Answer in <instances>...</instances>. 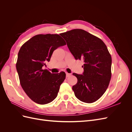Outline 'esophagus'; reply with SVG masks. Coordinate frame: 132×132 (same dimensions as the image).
Wrapping results in <instances>:
<instances>
[{
    "label": "esophagus",
    "instance_id": "obj_1",
    "mask_svg": "<svg viewBox=\"0 0 132 132\" xmlns=\"http://www.w3.org/2000/svg\"><path fill=\"white\" fill-rule=\"evenodd\" d=\"M70 75H71V74H69V73H66V78H68V77H69Z\"/></svg>",
    "mask_w": 132,
    "mask_h": 132
}]
</instances>
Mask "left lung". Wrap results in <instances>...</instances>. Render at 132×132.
<instances>
[{
  "label": "left lung",
  "mask_w": 132,
  "mask_h": 132,
  "mask_svg": "<svg viewBox=\"0 0 132 132\" xmlns=\"http://www.w3.org/2000/svg\"><path fill=\"white\" fill-rule=\"evenodd\" d=\"M75 59L84 62L82 74L73 73L78 82L73 86L75 96L85 103L96 101L105 93L111 78L112 58L100 38L82 29L60 34Z\"/></svg>",
  "instance_id": "8db88e82"
}]
</instances>
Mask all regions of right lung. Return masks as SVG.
<instances>
[{
  "label": "right lung",
  "mask_w": 132,
  "mask_h": 132,
  "mask_svg": "<svg viewBox=\"0 0 132 132\" xmlns=\"http://www.w3.org/2000/svg\"><path fill=\"white\" fill-rule=\"evenodd\" d=\"M65 45L59 35L39 34L26 42L19 50L16 67L20 82L28 96L38 104L53 101L65 79L64 71L52 74L42 69L53 51Z\"/></svg>",
  "instance_id": "add662e5"
}]
</instances>
